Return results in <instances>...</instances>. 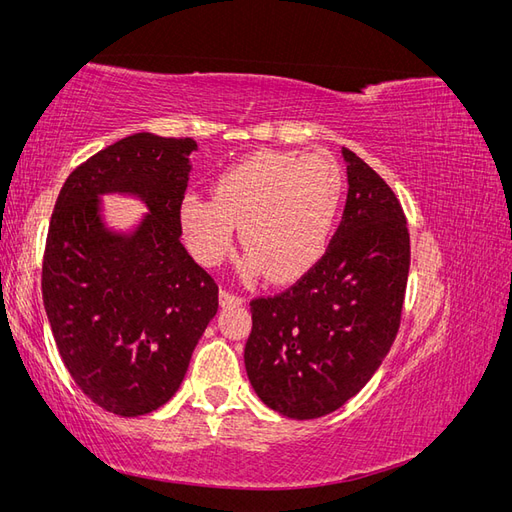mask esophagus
Segmentation results:
<instances>
[{
    "instance_id": "obj_1",
    "label": "esophagus",
    "mask_w": 512,
    "mask_h": 512,
    "mask_svg": "<svg viewBox=\"0 0 512 512\" xmlns=\"http://www.w3.org/2000/svg\"><path fill=\"white\" fill-rule=\"evenodd\" d=\"M220 301H222V305H241L245 301V297H243V294L228 290V288H222L220 290Z\"/></svg>"
}]
</instances>
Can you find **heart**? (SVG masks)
I'll list each match as a JSON object with an SVG mask.
<instances>
[{"label":"heart","instance_id":"b5f03b06","mask_svg":"<svg viewBox=\"0 0 512 512\" xmlns=\"http://www.w3.org/2000/svg\"><path fill=\"white\" fill-rule=\"evenodd\" d=\"M342 196L344 175L331 153L269 149L228 166L215 196H185L181 224L205 265L224 258L241 226L245 267L271 282H292L327 250Z\"/></svg>","mask_w":512,"mask_h":512}]
</instances>
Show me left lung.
<instances>
[{"instance_id": "left-lung-1", "label": "left lung", "mask_w": 512, "mask_h": 512, "mask_svg": "<svg viewBox=\"0 0 512 512\" xmlns=\"http://www.w3.org/2000/svg\"><path fill=\"white\" fill-rule=\"evenodd\" d=\"M348 198L316 265L290 288L256 297L245 369L275 412L318 418L342 408L389 354L404 309L410 232L399 198L344 147Z\"/></svg>"}]
</instances>
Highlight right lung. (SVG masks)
Here are the masks:
<instances>
[{
  "instance_id": "add662e5",
  "label": "right lung",
  "mask_w": 512,
  "mask_h": 512,
  "mask_svg": "<svg viewBox=\"0 0 512 512\" xmlns=\"http://www.w3.org/2000/svg\"><path fill=\"white\" fill-rule=\"evenodd\" d=\"M192 138L138 132L76 166L51 215L42 299L72 380L100 408L141 416L173 397L218 312V284L181 243ZM138 193L152 213L130 238L97 196Z\"/></svg>"
}]
</instances>
